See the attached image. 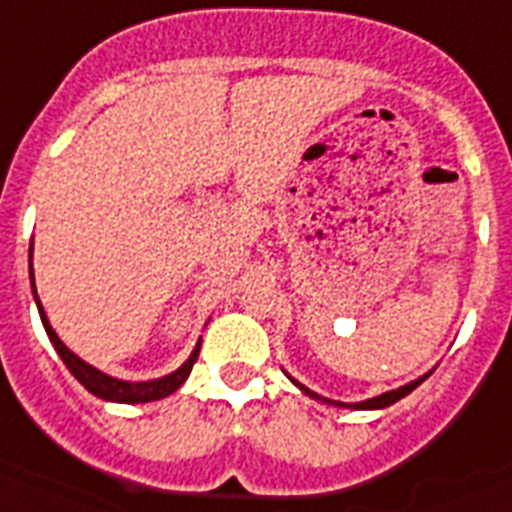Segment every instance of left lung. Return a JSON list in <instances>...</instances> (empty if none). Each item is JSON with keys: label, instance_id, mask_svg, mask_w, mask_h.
I'll return each instance as SVG.
<instances>
[{"label": "left lung", "instance_id": "1", "mask_svg": "<svg viewBox=\"0 0 512 512\" xmlns=\"http://www.w3.org/2000/svg\"><path fill=\"white\" fill-rule=\"evenodd\" d=\"M430 373H425V376H420V379H415V381H410V384H404V386H399V389H391V391H386V394H379V397H373V399H366V402H355V404H348V402H335V399H327V397H319L317 391H311V389H306L304 384H299V381L296 379H291V376H288V379L293 381V384L299 386L301 391H304L306 397H311V399H317V402H324V404H335V407H348V410H384V407H389V404H394V402H399V399L402 397H407V394H410L412 389H417V386L422 384V381L428 379Z\"/></svg>", "mask_w": 512, "mask_h": 512}]
</instances>
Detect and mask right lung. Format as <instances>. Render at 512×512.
<instances>
[{
  "instance_id": "1",
  "label": "right lung",
  "mask_w": 512,
  "mask_h": 512,
  "mask_svg": "<svg viewBox=\"0 0 512 512\" xmlns=\"http://www.w3.org/2000/svg\"><path fill=\"white\" fill-rule=\"evenodd\" d=\"M30 257H33V244H30ZM30 286H33V296H35V304H38V311H41V322L43 327H46V335L51 337L53 348H56V353H59L61 361L66 363V368H69L71 373H74V379L79 381V384L84 386V389L90 391V394H95V397L100 399H108V402H123V404H141V402H154V399H164L170 397L172 391L180 389L182 384H185V379L190 376V371H193V363L198 361V353H201V342L195 345V350L190 353V358L185 363H182L177 371L167 373V376H162V379H154V381H121V379H113V376H108V373L97 371L95 366H90V363H84L79 355L71 353L69 348H66L64 342L59 340V335H56V330L51 327V322H48L46 311H43L41 301H38V293H35V275H33V262H30Z\"/></svg>"
}]
</instances>
